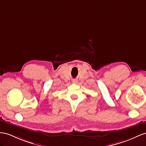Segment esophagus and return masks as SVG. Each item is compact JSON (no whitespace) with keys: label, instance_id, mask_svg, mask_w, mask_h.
<instances>
[{"label":"esophagus","instance_id":"esophagus-1","mask_svg":"<svg viewBox=\"0 0 146 146\" xmlns=\"http://www.w3.org/2000/svg\"><path fill=\"white\" fill-rule=\"evenodd\" d=\"M78 83L77 80H73V83Z\"/></svg>","mask_w":146,"mask_h":146}]
</instances>
